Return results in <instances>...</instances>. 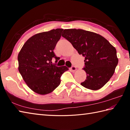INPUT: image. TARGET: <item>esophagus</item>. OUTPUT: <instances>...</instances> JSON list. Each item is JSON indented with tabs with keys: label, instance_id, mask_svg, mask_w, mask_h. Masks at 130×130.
Wrapping results in <instances>:
<instances>
[{
	"label": "esophagus",
	"instance_id": "34e87169",
	"mask_svg": "<svg viewBox=\"0 0 130 130\" xmlns=\"http://www.w3.org/2000/svg\"><path fill=\"white\" fill-rule=\"evenodd\" d=\"M76 70V68L75 67V66H72L71 68V70L73 71V72H74L75 70Z\"/></svg>",
	"mask_w": 130,
	"mask_h": 130
}]
</instances>
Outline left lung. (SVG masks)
I'll return each instance as SVG.
<instances>
[{
	"mask_svg": "<svg viewBox=\"0 0 130 130\" xmlns=\"http://www.w3.org/2000/svg\"><path fill=\"white\" fill-rule=\"evenodd\" d=\"M62 36L72 44L79 55L85 57L83 69L87 79L81 85L98 90L109 81L118 64L116 50L103 36L80 29H64Z\"/></svg>",
	"mask_w": 130,
	"mask_h": 130,
	"instance_id": "8db88e82",
	"label": "left lung"
}]
</instances>
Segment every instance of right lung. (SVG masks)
I'll use <instances>...</instances> for the list:
<instances>
[{
    "instance_id": "add662e5",
    "label": "right lung",
    "mask_w": 130,
    "mask_h": 130,
    "mask_svg": "<svg viewBox=\"0 0 130 130\" xmlns=\"http://www.w3.org/2000/svg\"><path fill=\"white\" fill-rule=\"evenodd\" d=\"M63 29L41 32L27 40L18 56L19 73L30 89L40 94L52 92L61 83V76L69 70L66 66L56 67L59 57L54 50L60 39Z\"/></svg>"
}]
</instances>
